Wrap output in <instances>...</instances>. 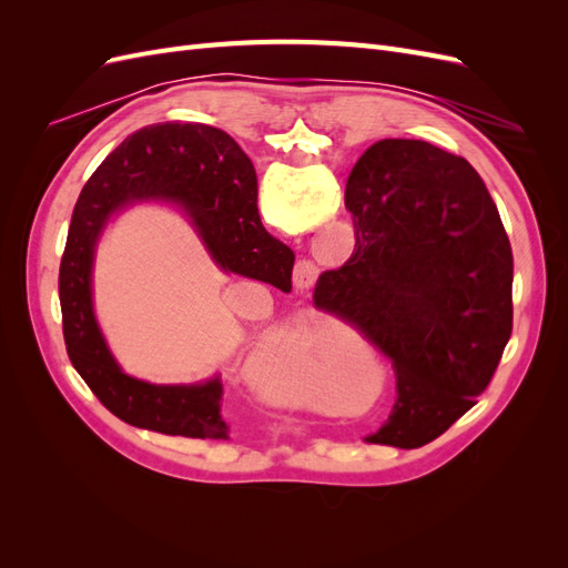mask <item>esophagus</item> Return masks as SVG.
<instances>
[{"label": "esophagus", "instance_id": "esophagus-1", "mask_svg": "<svg viewBox=\"0 0 568 568\" xmlns=\"http://www.w3.org/2000/svg\"><path fill=\"white\" fill-rule=\"evenodd\" d=\"M317 274H320V270L311 261H303L296 267V284L298 286H311V284H315Z\"/></svg>", "mask_w": 568, "mask_h": 568}]
</instances>
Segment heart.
<instances>
[{
    "instance_id": "b5f03b06",
    "label": "heart",
    "mask_w": 568,
    "mask_h": 568,
    "mask_svg": "<svg viewBox=\"0 0 568 568\" xmlns=\"http://www.w3.org/2000/svg\"><path fill=\"white\" fill-rule=\"evenodd\" d=\"M365 341L346 336L332 324L282 322L257 334L251 348V372L270 398L298 405L322 400L332 388L363 379L355 365Z\"/></svg>"
}]
</instances>
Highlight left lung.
Here are the masks:
<instances>
[{
    "label": "left lung",
    "instance_id": "8db88e82",
    "mask_svg": "<svg viewBox=\"0 0 568 568\" xmlns=\"http://www.w3.org/2000/svg\"><path fill=\"white\" fill-rule=\"evenodd\" d=\"M355 248L315 307L355 326L395 369L398 400L367 443L419 448L476 405L511 336L514 257L484 180L419 140H382L346 184Z\"/></svg>",
    "mask_w": 568,
    "mask_h": 568
}]
</instances>
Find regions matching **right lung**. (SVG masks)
<instances>
[{
	"label": "right lung",
	"mask_w": 568,
	"mask_h": 568,
	"mask_svg": "<svg viewBox=\"0 0 568 568\" xmlns=\"http://www.w3.org/2000/svg\"><path fill=\"white\" fill-rule=\"evenodd\" d=\"M142 199L178 201L203 246L225 270L291 284L294 251L265 232L253 163L227 132L201 123H159L134 132L84 184L59 270L65 351L78 374L118 419L165 436L230 438L220 415L222 382L156 386L118 367L92 307L94 248L111 213Z\"/></svg>",
	"instance_id": "right-lung-1"
}]
</instances>
